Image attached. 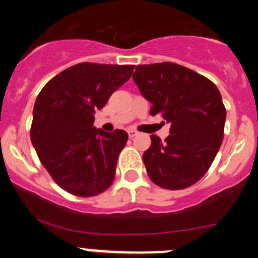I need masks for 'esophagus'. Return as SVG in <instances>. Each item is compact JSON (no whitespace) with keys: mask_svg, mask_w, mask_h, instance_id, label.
Segmentation results:
<instances>
[{"mask_svg":"<svg viewBox=\"0 0 258 258\" xmlns=\"http://www.w3.org/2000/svg\"><path fill=\"white\" fill-rule=\"evenodd\" d=\"M127 134H129V137H131V138H134V137L138 134V132L133 131V129H129V131H127Z\"/></svg>","mask_w":258,"mask_h":258,"instance_id":"obj_1","label":"esophagus"}]
</instances>
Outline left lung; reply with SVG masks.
<instances>
[{
  "label": "left lung",
  "instance_id": "1",
  "mask_svg": "<svg viewBox=\"0 0 258 258\" xmlns=\"http://www.w3.org/2000/svg\"><path fill=\"white\" fill-rule=\"evenodd\" d=\"M151 115L170 124L165 142L151 136L143 163L155 184L182 190L209 169L223 140L226 109L217 86L195 71L175 63L137 66L133 74Z\"/></svg>",
  "mask_w": 258,
  "mask_h": 258
}]
</instances>
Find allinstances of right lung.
<instances>
[{"instance_id":"1","label":"right lung","mask_w":258,"mask_h":258,"mask_svg":"<svg viewBox=\"0 0 258 258\" xmlns=\"http://www.w3.org/2000/svg\"><path fill=\"white\" fill-rule=\"evenodd\" d=\"M134 66L80 63L51 79L33 107L31 141L51 178L67 192L94 197L112 184L127 133L94 126V112L131 79Z\"/></svg>"}]
</instances>
